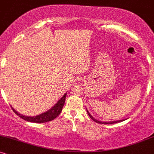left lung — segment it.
I'll return each mask as SVG.
<instances>
[{"label":"left lung","mask_w":154,"mask_h":154,"mask_svg":"<svg viewBox=\"0 0 154 154\" xmlns=\"http://www.w3.org/2000/svg\"><path fill=\"white\" fill-rule=\"evenodd\" d=\"M86 110H87V112L88 114V115H89L90 117L93 120V121L97 123H99V124H105V125H111V124H114V123H117V122H122V121H125V119H122V120H116V121H111V122H103V121H100V120H98L96 119H95V118H93V116H92V115L91 114H90L89 111H88V109H86Z\"/></svg>","instance_id":"1"}]
</instances>
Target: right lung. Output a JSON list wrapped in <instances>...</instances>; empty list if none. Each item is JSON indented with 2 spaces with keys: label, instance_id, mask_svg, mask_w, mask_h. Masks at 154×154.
<instances>
[{
  "label": "right lung",
  "instance_id": "right-lung-1",
  "mask_svg": "<svg viewBox=\"0 0 154 154\" xmlns=\"http://www.w3.org/2000/svg\"><path fill=\"white\" fill-rule=\"evenodd\" d=\"M66 93H65L64 95L60 98L59 101L57 102L52 108H51L49 110H48L45 112L42 113V114H39V115L35 116H27L22 115V114H19L17 112V111L11 106L12 110L15 112V114L17 115H18L19 117H21L25 121L30 122H35V123H43V122H50L56 119L58 116L59 115L60 113L61 112L62 110V108L64 105L65 100H66Z\"/></svg>",
  "mask_w": 154,
  "mask_h": 154
}]
</instances>
